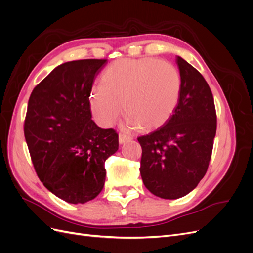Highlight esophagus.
Here are the masks:
<instances>
[{
    "mask_svg": "<svg viewBox=\"0 0 253 253\" xmlns=\"http://www.w3.org/2000/svg\"><path fill=\"white\" fill-rule=\"evenodd\" d=\"M118 139H119V143H125V142H126L128 140H131L132 137L128 136V135H126L124 133H120Z\"/></svg>",
    "mask_w": 253,
    "mask_h": 253,
    "instance_id": "1",
    "label": "esophagus"
}]
</instances>
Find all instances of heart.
<instances>
[{"mask_svg":"<svg viewBox=\"0 0 253 253\" xmlns=\"http://www.w3.org/2000/svg\"><path fill=\"white\" fill-rule=\"evenodd\" d=\"M180 87L178 70L167 61L142 58L118 62L103 73L101 85L91 89L90 111L99 125L111 126L122 102L126 126L152 129L171 117Z\"/></svg>","mask_w":253,"mask_h":253,"instance_id":"1","label":"heart"}]
</instances>
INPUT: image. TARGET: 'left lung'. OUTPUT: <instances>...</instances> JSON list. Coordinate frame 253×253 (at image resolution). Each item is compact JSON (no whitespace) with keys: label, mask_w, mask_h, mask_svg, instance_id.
<instances>
[{"label":"left lung","mask_w":253,"mask_h":253,"mask_svg":"<svg viewBox=\"0 0 253 253\" xmlns=\"http://www.w3.org/2000/svg\"><path fill=\"white\" fill-rule=\"evenodd\" d=\"M181 87L177 105L163 126L138 137L142 149L141 178L151 193L176 200L202 180L212 155L216 111L212 91L203 75L176 58Z\"/></svg>","instance_id":"1"}]
</instances>
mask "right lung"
<instances>
[{"instance_id":"right-lung-1","label":"right lung","mask_w":253,"mask_h":253,"mask_svg":"<svg viewBox=\"0 0 253 253\" xmlns=\"http://www.w3.org/2000/svg\"><path fill=\"white\" fill-rule=\"evenodd\" d=\"M106 59L71 61L57 66L34 88L24 135L38 177L70 204L101 192L104 163L118 150V134L91 120L89 95Z\"/></svg>"}]
</instances>
